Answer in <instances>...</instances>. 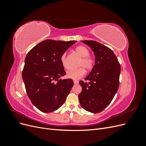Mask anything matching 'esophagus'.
<instances>
[{
	"mask_svg": "<svg viewBox=\"0 0 146 146\" xmlns=\"http://www.w3.org/2000/svg\"><path fill=\"white\" fill-rule=\"evenodd\" d=\"M74 83L76 84V85H77V84L78 83V80H74Z\"/></svg>",
	"mask_w": 146,
	"mask_h": 146,
	"instance_id": "1",
	"label": "esophagus"
}]
</instances>
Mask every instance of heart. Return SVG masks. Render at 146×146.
<instances>
[{
	"label": "heart",
	"instance_id": "heart-1",
	"mask_svg": "<svg viewBox=\"0 0 146 146\" xmlns=\"http://www.w3.org/2000/svg\"><path fill=\"white\" fill-rule=\"evenodd\" d=\"M76 51L79 55L82 57L78 64V66H80V68L76 69L70 70L66 74V76H67L68 78L74 79V80H77V79L82 78L84 76V74H85V69L87 70H90L94 67L95 63V60L94 58L89 55L90 51L88 50V48L85 46H79L76 47ZM60 60L61 64H62L63 67L67 69L68 64L67 60H66V53H63L61 55Z\"/></svg>",
	"mask_w": 146,
	"mask_h": 146
}]
</instances>
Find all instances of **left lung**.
Wrapping results in <instances>:
<instances>
[{
	"label": "left lung",
	"instance_id": "1",
	"mask_svg": "<svg viewBox=\"0 0 146 146\" xmlns=\"http://www.w3.org/2000/svg\"><path fill=\"white\" fill-rule=\"evenodd\" d=\"M82 42L94 52L95 64L85 79L89 82H79L82 90L78 99L83 108L92 113H98L111 103L118 90L121 65L109 47L95 41Z\"/></svg>",
	"mask_w": 146,
	"mask_h": 146
}]
</instances>
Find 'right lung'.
Returning <instances> with one entry per match:
<instances>
[{
    "mask_svg": "<svg viewBox=\"0 0 146 146\" xmlns=\"http://www.w3.org/2000/svg\"><path fill=\"white\" fill-rule=\"evenodd\" d=\"M76 42L46 39L33 47L25 56L23 79L26 92L42 112L58 109L71 90L72 79H60L66 75L60 58Z\"/></svg>",
    "mask_w": 146,
    "mask_h": 146,
    "instance_id": "1",
    "label": "right lung"
}]
</instances>
